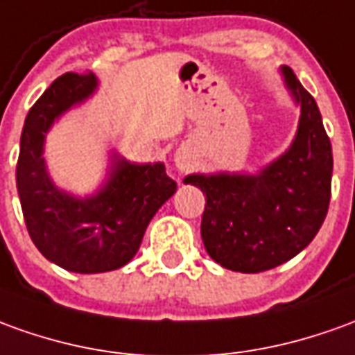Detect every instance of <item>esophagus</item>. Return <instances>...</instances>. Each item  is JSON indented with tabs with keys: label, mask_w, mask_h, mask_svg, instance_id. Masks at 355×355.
I'll list each match as a JSON object with an SVG mask.
<instances>
[{
	"label": "esophagus",
	"mask_w": 355,
	"mask_h": 355,
	"mask_svg": "<svg viewBox=\"0 0 355 355\" xmlns=\"http://www.w3.org/2000/svg\"><path fill=\"white\" fill-rule=\"evenodd\" d=\"M173 162H175V168H178L180 172H187L189 168H193V158L187 153H178V154H175Z\"/></svg>",
	"instance_id": "obj_1"
}]
</instances>
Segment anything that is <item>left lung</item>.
<instances>
[{"mask_svg":"<svg viewBox=\"0 0 355 355\" xmlns=\"http://www.w3.org/2000/svg\"><path fill=\"white\" fill-rule=\"evenodd\" d=\"M286 89L300 106L292 145L257 173H189L183 183L205 197L201 238L220 266L263 272L304 251L331 202L332 146L321 112L294 71L282 65Z\"/></svg>","mask_w":355,"mask_h":355,"instance_id":"1","label":"left lung"}]
</instances>
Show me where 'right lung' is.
I'll use <instances>...</instances> for the list:
<instances>
[{
    "mask_svg": "<svg viewBox=\"0 0 355 355\" xmlns=\"http://www.w3.org/2000/svg\"><path fill=\"white\" fill-rule=\"evenodd\" d=\"M96 90L92 73H65L53 80L24 119L17 162V191L31 239L53 265L79 275L127 265L148 222L178 189L162 162L135 164L117 153L110 154L106 180L92 195L79 197L53 183L44 158L46 135Z\"/></svg>",
    "mask_w": 355,
    "mask_h": 355,
    "instance_id": "obj_1",
    "label": "right lung"
}]
</instances>
